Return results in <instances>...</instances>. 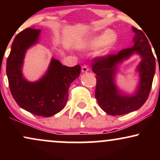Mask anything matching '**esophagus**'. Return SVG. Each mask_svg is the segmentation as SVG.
I'll list each match as a JSON object with an SVG mask.
<instances>
[{
	"label": "esophagus",
	"mask_w": 160,
	"mask_h": 160,
	"mask_svg": "<svg viewBox=\"0 0 160 160\" xmlns=\"http://www.w3.org/2000/svg\"><path fill=\"white\" fill-rule=\"evenodd\" d=\"M89 71V68H87V66L84 65V66H82V73H86Z\"/></svg>",
	"instance_id": "34e87169"
}]
</instances>
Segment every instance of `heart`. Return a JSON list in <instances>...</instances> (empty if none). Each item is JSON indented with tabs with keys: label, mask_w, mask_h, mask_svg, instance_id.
Instances as JSON below:
<instances>
[{
	"label": "heart",
	"mask_w": 160,
	"mask_h": 160,
	"mask_svg": "<svg viewBox=\"0 0 160 160\" xmlns=\"http://www.w3.org/2000/svg\"><path fill=\"white\" fill-rule=\"evenodd\" d=\"M116 41V33L112 30H107L101 34L89 38L84 42L82 47L85 49H94L100 46L98 50L97 51V56H104L108 54Z\"/></svg>",
	"instance_id": "heart-1"
}]
</instances>
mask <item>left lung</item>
<instances>
[{
    "instance_id": "8db88e82",
    "label": "left lung",
    "mask_w": 160,
    "mask_h": 160,
    "mask_svg": "<svg viewBox=\"0 0 160 160\" xmlns=\"http://www.w3.org/2000/svg\"><path fill=\"white\" fill-rule=\"evenodd\" d=\"M132 29L135 33L132 47L93 61L92 71L97 79L95 98L101 108L109 115H123L138 110L145 103L151 89L156 70L155 57L144 33L135 27ZM134 54L141 58L136 69L139 79L135 91L128 93L117 86L116 75L121 64Z\"/></svg>"
}]
</instances>
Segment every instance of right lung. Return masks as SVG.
I'll return each instance as SVG.
<instances>
[{"mask_svg": "<svg viewBox=\"0 0 160 160\" xmlns=\"http://www.w3.org/2000/svg\"><path fill=\"white\" fill-rule=\"evenodd\" d=\"M40 32V29L28 28L15 37L7 58V75L11 94L18 105L33 114L49 117L65 108L70 86L80 76L81 68L67 67L52 58L39 80H28L22 73L24 59L28 49L38 43Z\"/></svg>", "mask_w": 160, "mask_h": 160, "instance_id": "right-lung-1", "label": "right lung"}]
</instances>
